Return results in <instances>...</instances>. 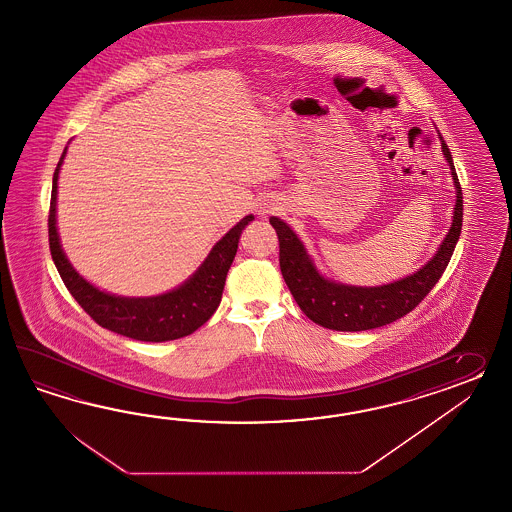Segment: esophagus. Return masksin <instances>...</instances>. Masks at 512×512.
<instances>
[{
	"label": "esophagus",
	"mask_w": 512,
	"mask_h": 512,
	"mask_svg": "<svg viewBox=\"0 0 512 512\" xmlns=\"http://www.w3.org/2000/svg\"><path fill=\"white\" fill-rule=\"evenodd\" d=\"M274 210H276V203H274V201H270V199H266L264 203L259 205V214H263V216H266V214H272Z\"/></svg>",
	"instance_id": "1"
}]
</instances>
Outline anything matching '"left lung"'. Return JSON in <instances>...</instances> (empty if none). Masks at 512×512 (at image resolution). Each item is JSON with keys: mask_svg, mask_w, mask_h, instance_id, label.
Instances as JSON below:
<instances>
[{"mask_svg": "<svg viewBox=\"0 0 512 512\" xmlns=\"http://www.w3.org/2000/svg\"><path fill=\"white\" fill-rule=\"evenodd\" d=\"M440 141L443 158L451 167V177L455 184L453 221L429 263L423 264L410 276L376 287H358L328 279L318 272L317 264L307 253L304 242L292 231L291 225L276 216L270 218L279 238L281 274L305 317L311 318L318 326L335 332L373 330L410 313L438 283L455 251L462 229V190L449 147L442 136Z\"/></svg>", "mask_w": 512, "mask_h": 512, "instance_id": "8db88e82", "label": "left lung"}]
</instances>
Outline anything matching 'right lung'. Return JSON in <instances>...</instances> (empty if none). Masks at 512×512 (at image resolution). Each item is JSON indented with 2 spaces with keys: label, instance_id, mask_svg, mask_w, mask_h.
<instances>
[{
  "label": "right lung",
  "instance_id": "right-lung-1",
  "mask_svg": "<svg viewBox=\"0 0 512 512\" xmlns=\"http://www.w3.org/2000/svg\"><path fill=\"white\" fill-rule=\"evenodd\" d=\"M65 156L67 147L57 162L52 180L48 236L57 272L74 300L102 328L136 341L164 343L186 337L201 328L220 305L225 277L235 261L238 240L249 221L255 220L253 214L242 218L231 231L221 236L201 266L173 291L139 298L111 294L78 274L61 246L57 233V180Z\"/></svg>",
  "mask_w": 512,
  "mask_h": 512
}]
</instances>
